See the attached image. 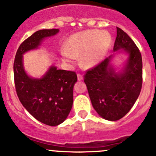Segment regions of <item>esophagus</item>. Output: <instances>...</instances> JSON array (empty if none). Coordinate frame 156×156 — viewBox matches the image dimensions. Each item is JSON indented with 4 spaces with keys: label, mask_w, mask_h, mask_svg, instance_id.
<instances>
[{
    "label": "esophagus",
    "mask_w": 156,
    "mask_h": 156,
    "mask_svg": "<svg viewBox=\"0 0 156 156\" xmlns=\"http://www.w3.org/2000/svg\"><path fill=\"white\" fill-rule=\"evenodd\" d=\"M77 77H78V81H81V80L83 79V76H82V75H81V74H79V73L77 74Z\"/></svg>",
    "instance_id": "1"
}]
</instances>
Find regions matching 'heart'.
<instances>
[{
	"mask_svg": "<svg viewBox=\"0 0 156 156\" xmlns=\"http://www.w3.org/2000/svg\"><path fill=\"white\" fill-rule=\"evenodd\" d=\"M112 44L109 33L100 30H87L73 34L69 39L67 48L61 52L63 60L72 63L82 55L83 65L92 67L98 64L107 53Z\"/></svg>",
	"mask_w": 156,
	"mask_h": 156,
	"instance_id": "heart-1",
	"label": "heart"
}]
</instances>
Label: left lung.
<instances>
[{
    "label": "left lung",
    "instance_id": "1",
    "mask_svg": "<svg viewBox=\"0 0 156 156\" xmlns=\"http://www.w3.org/2000/svg\"><path fill=\"white\" fill-rule=\"evenodd\" d=\"M128 54L124 69L116 72L111 60L106 58L97 66L87 71L84 83L93 107L104 119L117 121L133 107L140 93L143 83L142 56L136 45L126 32L117 27L114 52Z\"/></svg>",
    "mask_w": 156,
    "mask_h": 156
}]
</instances>
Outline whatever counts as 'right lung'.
Here are the masks:
<instances>
[{"instance_id": "right-lung-1", "label": "right lung", "mask_w": 156, "mask_h": 156, "mask_svg": "<svg viewBox=\"0 0 156 156\" xmlns=\"http://www.w3.org/2000/svg\"><path fill=\"white\" fill-rule=\"evenodd\" d=\"M59 31L42 29L31 34L19 47L13 64L14 82L20 102L34 119L50 126H56L68 117L73 103L77 75L52 66L42 78H31L25 71L23 58L25 53L38 48L44 39Z\"/></svg>"}]
</instances>
